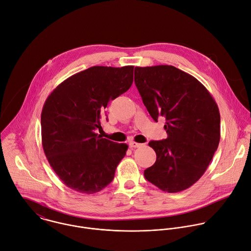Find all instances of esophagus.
I'll use <instances>...</instances> for the list:
<instances>
[{
	"instance_id": "obj_1",
	"label": "esophagus",
	"mask_w": 251,
	"mask_h": 251,
	"mask_svg": "<svg viewBox=\"0 0 251 251\" xmlns=\"http://www.w3.org/2000/svg\"><path fill=\"white\" fill-rule=\"evenodd\" d=\"M129 146H130V148H131V149H133V148H139V147H141V146H142V144H140V143H136V142H134V141H131V142L129 143Z\"/></svg>"
}]
</instances>
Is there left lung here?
Returning <instances> with one entry per match:
<instances>
[{
    "label": "left lung",
    "mask_w": 251,
    "mask_h": 251,
    "mask_svg": "<svg viewBox=\"0 0 251 251\" xmlns=\"http://www.w3.org/2000/svg\"><path fill=\"white\" fill-rule=\"evenodd\" d=\"M135 85L151 118L165 117L168 138L151 141L155 162L144 172L160 190L189 188L206 172L221 138L218 105L193 75L169 65L135 68Z\"/></svg>",
    "instance_id": "left-lung-1"
}]
</instances>
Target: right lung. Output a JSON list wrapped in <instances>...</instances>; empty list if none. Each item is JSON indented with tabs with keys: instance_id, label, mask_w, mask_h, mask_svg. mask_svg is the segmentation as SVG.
<instances>
[{
	"instance_id": "obj_1",
	"label": "right lung",
	"mask_w": 251,
	"mask_h": 251,
	"mask_svg": "<svg viewBox=\"0 0 251 251\" xmlns=\"http://www.w3.org/2000/svg\"><path fill=\"white\" fill-rule=\"evenodd\" d=\"M133 72L134 66L91 67L65 79L45 100L43 151L69 188L94 194L113 180L128 146L101 138L96 131L101 128L108 102L132 86Z\"/></svg>"
}]
</instances>
